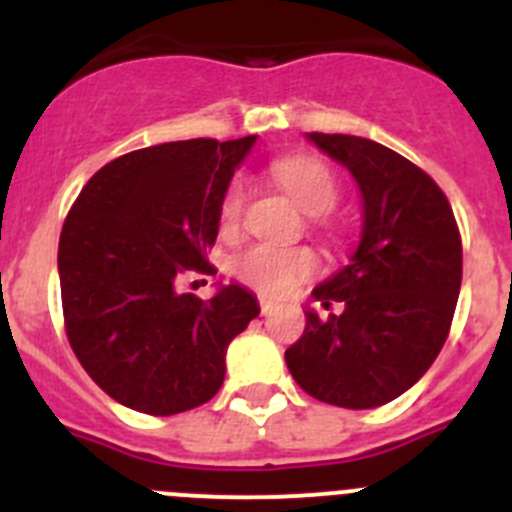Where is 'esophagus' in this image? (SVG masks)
Returning a JSON list of instances; mask_svg holds the SVG:
<instances>
[{
    "mask_svg": "<svg viewBox=\"0 0 512 512\" xmlns=\"http://www.w3.org/2000/svg\"><path fill=\"white\" fill-rule=\"evenodd\" d=\"M259 307H261V315H271V310H274V302H271L269 297H259Z\"/></svg>",
    "mask_w": 512,
    "mask_h": 512,
    "instance_id": "obj_1",
    "label": "esophagus"
}]
</instances>
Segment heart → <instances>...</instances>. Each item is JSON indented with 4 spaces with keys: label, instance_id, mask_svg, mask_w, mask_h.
I'll return each instance as SVG.
<instances>
[{
    "label": "heart",
    "instance_id": "heart-1",
    "mask_svg": "<svg viewBox=\"0 0 512 512\" xmlns=\"http://www.w3.org/2000/svg\"><path fill=\"white\" fill-rule=\"evenodd\" d=\"M271 176L300 202L302 210L318 215L315 223L320 228H328V220L323 215L333 210L341 197L338 179L328 169V164L312 156H287L271 166ZM246 205L248 179L238 174L230 179L217 202V225L225 235L238 233L243 215H246ZM318 269L320 261L310 248H287L274 246V243H256L238 253L233 261L235 277L246 287L271 297L289 295L297 284L310 279Z\"/></svg>",
    "mask_w": 512,
    "mask_h": 512
}]
</instances>
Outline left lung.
<instances>
[{
	"label": "left lung",
	"mask_w": 512,
	"mask_h": 512,
	"mask_svg": "<svg viewBox=\"0 0 512 512\" xmlns=\"http://www.w3.org/2000/svg\"><path fill=\"white\" fill-rule=\"evenodd\" d=\"M307 138L346 166L364 197V233L351 264L315 287L330 310H307L284 351L310 397L366 410L410 390L449 338L461 287V235L446 194L420 166L356 135Z\"/></svg>",
	"instance_id": "left-lung-1"
}]
</instances>
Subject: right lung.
I'll return each mask as SVG.
<instances>
[{
  "label": "right lung",
  "instance_id": "right-lung-1",
  "mask_svg": "<svg viewBox=\"0 0 512 512\" xmlns=\"http://www.w3.org/2000/svg\"><path fill=\"white\" fill-rule=\"evenodd\" d=\"M256 135L192 138L115 158L81 189L58 241L63 325L79 364L112 400L146 415L205 405L225 351L259 315L228 284L212 300L176 282L210 274L217 202Z\"/></svg>",
  "mask_w": 512,
  "mask_h": 512
}]
</instances>
